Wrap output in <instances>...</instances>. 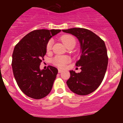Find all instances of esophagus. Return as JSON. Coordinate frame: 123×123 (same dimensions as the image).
Listing matches in <instances>:
<instances>
[{
	"label": "esophagus",
	"instance_id": "34e87169",
	"mask_svg": "<svg viewBox=\"0 0 123 123\" xmlns=\"http://www.w3.org/2000/svg\"><path fill=\"white\" fill-rule=\"evenodd\" d=\"M58 73H60L62 72L63 70H62V69H58Z\"/></svg>",
	"mask_w": 123,
	"mask_h": 123
}]
</instances>
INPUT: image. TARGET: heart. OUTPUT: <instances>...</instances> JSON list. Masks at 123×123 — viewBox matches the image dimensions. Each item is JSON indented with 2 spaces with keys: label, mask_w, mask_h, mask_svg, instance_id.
Listing matches in <instances>:
<instances>
[{
  "label": "heart",
  "mask_w": 123,
  "mask_h": 123,
  "mask_svg": "<svg viewBox=\"0 0 123 123\" xmlns=\"http://www.w3.org/2000/svg\"><path fill=\"white\" fill-rule=\"evenodd\" d=\"M62 42L63 43L65 46L68 45V44H71L72 42L76 43L75 38L73 36L69 34H65L62 36L60 37ZM52 44L53 41L52 40H49L46 45V50L47 52H49L52 49ZM69 62V57L67 56H55V57L52 58L51 62L55 66L59 67V68H64L67 63Z\"/></svg>",
  "instance_id": "b5f03b06"
}]
</instances>
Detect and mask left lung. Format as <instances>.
<instances>
[{
	"label": "left lung",
	"mask_w": 123,
	"mask_h": 123,
	"mask_svg": "<svg viewBox=\"0 0 123 123\" xmlns=\"http://www.w3.org/2000/svg\"><path fill=\"white\" fill-rule=\"evenodd\" d=\"M76 37L81 44V57L76 66L81 71H70L67 81L69 89L79 95H86L95 91L102 83L108 66L107 50L104 41L89 29L74 28L62 30Z\"/></svg>",
	"instance_id": "obj_1"
}]
</instances>
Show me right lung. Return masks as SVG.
<instances>
[{
    "label": "right lung",
    "mask_w": 123,
    "mask_h": 123,
    "mask_svg": "<svg viewBox=\"0 0 123 123\" xmlns=\"http://www.w3.org/2000/svg\"><path fill=\"white\" fill-rule=\"evenodd\" d=\"M60 29H37L25 36L15 45L12 55L14 77L25 95L41 99L48 95L58 73V69L49 66L40 69L42 58L46 54V45Z\"/></svg>",
    "instance_id": "obj_1"
}]
</instances>
